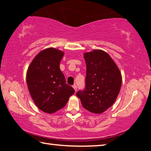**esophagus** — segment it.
Listing matches in <instances>:
<instances>
[{"label": "esophagus", "mask_w": 151, "mask_h": 151, "mask_svg": "<svg viewBox=\"0 0 151 151\" xmlns=\"http://www.w3.org/2000/svg\"><path fill=\"white\" fill-rule=\"evenodd\" d=\"M73 88L75 89V91H76V90H77V86H76V84H74L73 86Z\"/></svg>", "instance_id": "obj_1"}]
</instances>
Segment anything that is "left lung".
<instances>
[{
	"instance_id": "8db88e82",
	"label": "left lung",
	"mask_w": 151,
	"mask_h": 151,
	"mask_svg": "<svg viewBox=\"0 0 151 151\" xmlns=\"http://www.w3.org/2000/svg\"><path fill=\"white\" fill-rule=\"evenodd\" d=\"M86 65L85 88L76 93L83 108L102 114L113 105L122 86L118 67L106 52L95 49L84 54Z\"/></svg>"
}]
</instances>
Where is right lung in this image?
<instances>
[{
	"instance_id": "1",
	"label": "right lung",
	"mask_w": 151,
	"mask_h": 151,
	"mask_svg": "<svg viewBox=\"0 0 151 151\" xmlns=\"http://www.w3.org/2000/svg\"><path fill=\"white\" fill-rule=\"evenodd\" d=\"M63 55L55 48L44 49L33 59L27 71L29 94L37 108L45 113L53 114L64 108L75 92L60 70Z\"/></svg>"
}]
</instances>
